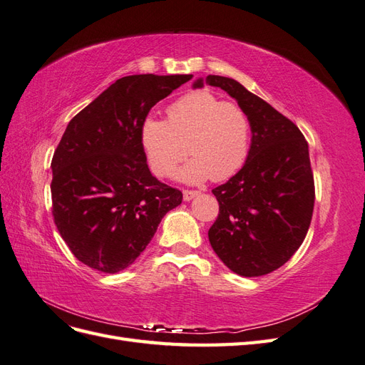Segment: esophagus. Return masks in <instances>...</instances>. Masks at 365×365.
Segmentation results:
<instances>
[{"mask_svg":"<svg viewBox=\"0 0 365 365\" xmlns=\"http://www.w3.org/2000/svg\"><path fill=\"white\" fill-rule=\"evenodd\" d=\"M197 195H200V192H196V190H184V193H182V197H184V201H192L193 197H196Z\"/></svg>","mask_w":365,"mask_h":365,"instance_id":"34e87169","label":"esophagus"}]
</instances>
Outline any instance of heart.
I'll use <instances>...</instances> for the list:
<instances>
[{"label":"heart","instance_id":"heart-1","mask_svg":"<svg viewBox=\"0 0 365 365\" xmlns=\"http://www.w3.org/2000/svg\"><path fill=\"white\" fill-rule=\"evenodd\" d=\"M251 123L245 109L201 90L169 105L168 121L148 115L140 126V143L152 172L168 176L187 151L192 160L175 173L185 184L207 178L222 181L235 175L250 150Z\"/></svg>","mask_w":365,"mask_h":365}]
</instances>
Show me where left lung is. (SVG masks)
<instances>
[{
	"instance_id": "left-lung-1",
	"label": "left lung",
	"mask_w": 365,
	"mask_h": 365,
	"mask_svg": "<svg viewBox=\"0 0 365 365\" xmlns=\"http://www.w3.org/2000/svg\"><path fill=\"white\" fill-rule=\"evenodd\" d=\"M204 83L233 97L251 123L244 168L212 190L219 215L208 240L227 268L259 277L288 262L311 225L315 189L307 141L289 118L237 81L210 74L193 88Z\"/></svg>"
}]
</instances>
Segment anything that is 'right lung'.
I'll use <instances>...</instances> for the list:
<instances>
[{"mask_svg":"<svg viewBox=\"0 0 365 365\" xmlns=\"http://www.w3.org/2000/svg\"><path fill=\"white\" fill-rule=\"evenodd\" d=\"M192 74H134L115 81L74 115L51 160L53 216L74 257L115 274L149 245L182 193L148 168L140 126Z\"/></svg>","mask_w":365,"mask_h":365,"instance_id":"add662e5","label":"right lung"}]
</instances>
